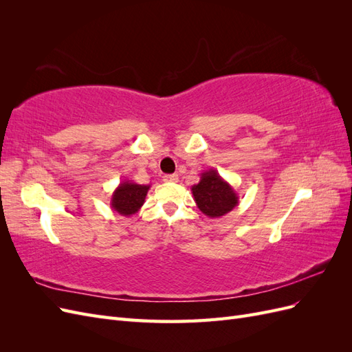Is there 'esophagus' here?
<instances>
[{
	"mask_svg": "<svg viewBox=\"0 0 352 352\" xmlns=\"http://www.w3.org/2000/svg\"><path fill=\"white\" fill-rule=\"evenodd\" d=\"M163 180H164V182L176 184L177 180H179V176H177V175H164V176H163Z\"/></svg>",
	"mask_w": 352,
	"mask_h": 352,
	"instance_id": "esophagus-1",
	"label": "esophagus"
}]
</instances>
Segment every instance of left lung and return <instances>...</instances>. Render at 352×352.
I'll use <instances>...</instances> for the list:
<instances>
[{"instance_id": "left-lung-1", "label": "left lung", "mask_w": 352, "mask_h": 352, "mask_svg": "<svg viewBox=\"0 0 352 352\" xmlns=\"http://www.w3.org/2000/svg\"><path fill=\"white\" fill-rule=\"evenodd\" d=\"M197 207L210 219H217L228 214L238 206L239 197L216 168L201 173L197 185L190 188Z\"/></svg>"}]
</instances>
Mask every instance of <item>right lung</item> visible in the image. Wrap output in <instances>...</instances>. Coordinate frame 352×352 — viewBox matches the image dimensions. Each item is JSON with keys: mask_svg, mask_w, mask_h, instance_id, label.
I'll return each instance as SVG.
<instances>
[{"mask_svg": "<svg viewBox=\"0 0 352 352\" xmlns=\"http://www.w3.org/2000/svg\"><path fill=\"white\" fill-rule=\"evenodd\" d=\"M150 188V185H140L133 182V180H123V182L114 189L110 206L116 212H119L120 216L131 217L144 206L145 197Z\"/></svg>", "mask_w": 352, "mask_h": 352, "instance_id": "add662e5", "label": "right lung"}]
</instances>
